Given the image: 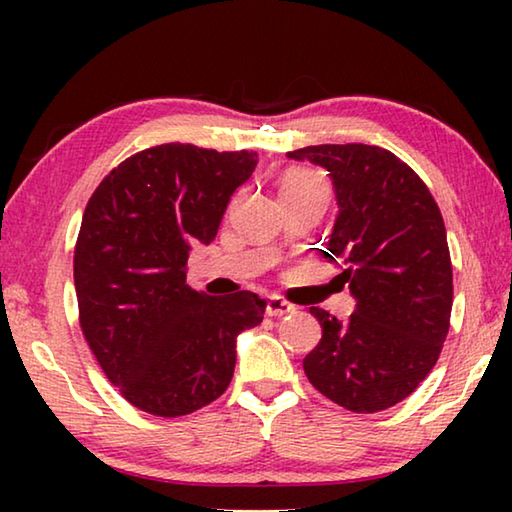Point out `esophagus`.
I'll return each instance as SVG.
<instances>
[{"mask_svg": "<svg viewBox=\"0 0 512 512\" xmlns=\"http://www.w3.org/2000/svg\"><path fill=\"white\" fill-rule=\"evenodd\" d=\"M291 311H296V307L291 305V302H287L280 296H268L266 298V314L268 316H287L291 314Z\"/></svg>", "mask_w": 512, "mask_h": 512, "instance_id": "1", "label": "esophagus"}]
</instances>
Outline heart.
I'll use <instances>...</instances> for the list:
<instances>
[{"label":"heart","instance_id":"1","mask_svg":"<svg viewBox=\"0 0 512 512\" xmlns=\"http://www.w3.org/2000/svg\"><path fill=\"white\" fill-rule=\"evenodd\" d=\"M284 194H311V192H325V187L316 178V173L307 169H291L284 173L282 180Z\"/></svg>","mask_w":512,"mask_h":512}]
</instances>
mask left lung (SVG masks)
<instances>
[{
	"label": "left lung",
	"mask_w": 512,
	"mask_h": 512,
	"mask_svg": "<svg viewBox=\"0 0 512 512\" xmlns=\"http://www.w3.org/2000/svg\"><path fill=\"white\" fill-rule=\"evenodd\" d=\"M289 158L332 178L339 216L323 255L341 259L339 280L357 300L348 320L309 309L323 339L302 368L343 409L384 411L420 386L449 332L454 282L443 214L418 173L379 146L318 144Z\"/></svg>",
	"instance_id": "1"
}]
</instances>
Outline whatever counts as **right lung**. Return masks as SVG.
Segmentation results:
<instances>
[{
    "instance_id": "right-lung-1",
    "label": "right lung",
    "mask_w": 512,
    "mask_h": 512,
    "mask_svg": "<svg viewBox=\"0 0 512 512\" xmlns=\"http://www.w3.org/2000/svg\"><path fill=\"white\" fill-rule=\"evenodd\" d=\"M255 151L160 144L131 155L94 189L74 248L85 341L110 384L160 418L221 397L237 336L262 323L257 293L205 296L187 280L189 250L212 244Z\"/></svg>"
}]
</instances>
